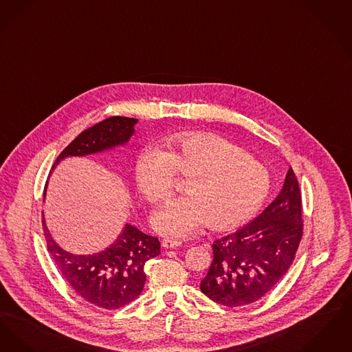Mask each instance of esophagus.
Masks as SVG:
<instances>
[{
	"mask_svg": "<svg viewBox=\"0 0 352 352\" xmlns=\"http://www.w3.org/2000/svg\"><path fill=\"white\" fill-rule=\"evenodd\" d=\"M162 245L166 248H175V247H180L183 243L182 241H177V239H164Z\"/></svg>",
	"mask_w": 352,
	"mask_h": 352,
	"instance_id": "esophagus-1",
	"label": "esophagus"
}]
</instances>
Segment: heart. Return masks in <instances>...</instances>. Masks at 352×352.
<instances>
[{"instance_id":"obj_1","label":"heart","mask_w":352,"mask_h":352,"mask_svg":"<svg viewBox=\"0 0 352 352\" xmlns=\"http://www.w3.org/2000/svg\"><path fill=\"white\" fill-rule=\"evenodd\" d=\"M175 176L188 179L186 197L172 199L153 217V228L167 238H185L206 223L232 229L254 214L270 192V173L256 157L228 139L190 133L169 138L138 155V192L153 204L168 199Z\"/></svg>"}]
</instances>
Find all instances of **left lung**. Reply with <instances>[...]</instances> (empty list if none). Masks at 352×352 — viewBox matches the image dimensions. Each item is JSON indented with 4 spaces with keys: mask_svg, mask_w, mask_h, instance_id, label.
<instances>
[{
    "mask_svg": "<svg viewBox=\"0 0 352 352\" xmlns=\"http://www.w3.org/2000/svg\"><path fill=\"white\" fill-rule=\"evenodd\" d=\"M302 232L300 185L289 168L280 195L254 221L213 242V261L199 289L230 307L258 301L289 270Z\"/></svg>",
    "mask_w": 352,
    "mask_h": 352,
    "instance_id": "8db88e82",
    "label": "left lung"
}]
</instances>
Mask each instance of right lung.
Returning a JSON list of instances; mask_svg holds the SVG:
<instances>
[{
	"mask_svg": "<svg viewBox=\"0 0 352 352\" xmlns=\"http://www.w3.org/2000/svg\"><path fill=\"white\" fill-rule=\"evenodd\" d=\"M135 118L110 117L77 135L58 156L52 169L68 156L101 153L129 142ZM43 218V215H42ZM47 250L58 271L81 298L92 305L114 310L134 301L146 283L144 264L160 254L157 238L126 225L118 239L94 255H74L56 245L42 219Z\"/></svg>",
	"mask_w": 352,
	"mask_h": 352,
	"instance_id": "right-lung-1",
	"label": "right lung"
}]
</instances>
